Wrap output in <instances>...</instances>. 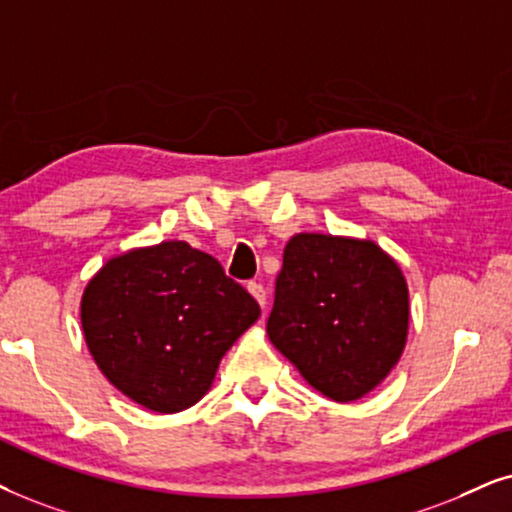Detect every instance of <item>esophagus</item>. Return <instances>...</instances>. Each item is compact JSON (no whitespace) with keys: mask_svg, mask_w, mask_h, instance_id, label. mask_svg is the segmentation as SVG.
Masks as SVG:
<instances>
[{"mask_svg":"<svg viewBox=\"0 0 512 512\" xmlns=\"http://www.w3.org/2000/svg\"><path fill=\"white\" fill-rule=\"evenodd\" d=\"M248 290H250V295L257 299V304L262 306H267V290H264V285L262 283H248Z\"/></svg>","mask_w":512,"mask_h":512,"instance_id":"esophagus-1","label":"esophagus"}]
</instances>
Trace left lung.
Wrapping results in <instances>:
<instances>
[{
    "label": "left lung",
    "instance_id": "obj_1",
    "mask_svg": "<svg viewBox=\"0 0 512 512\" xmlns=\"http://www.w3.org/2000/svg\"><path fill=\"white\" fill-rule=\"evenodd\" d=\"M410 297L403 271L372 241L297 234L283 252L267 332L327 398L351 403L403 356Z\"/></svg>",
    "mask_w": 512,
    "mask_h": 512
}]
</instances>
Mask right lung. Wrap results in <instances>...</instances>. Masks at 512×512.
<instances>
[{
    "instance_id": "1",
    "label": "right lung",
    "mask_w": 512,
    "mask_h": 512,
    "mask_svg": "<svg viewBox=\"0 0 512 512\" xmlns=\"http://www.w3.org/2000/svg\"><path fill=\"white\" fill-rule=\"evenodd\" d=\"M257 318L250 292L185 241L112 257L81 299V327L102 374L159 414L199 403L224 353Z\"/></svg>"
}]
</instances>
